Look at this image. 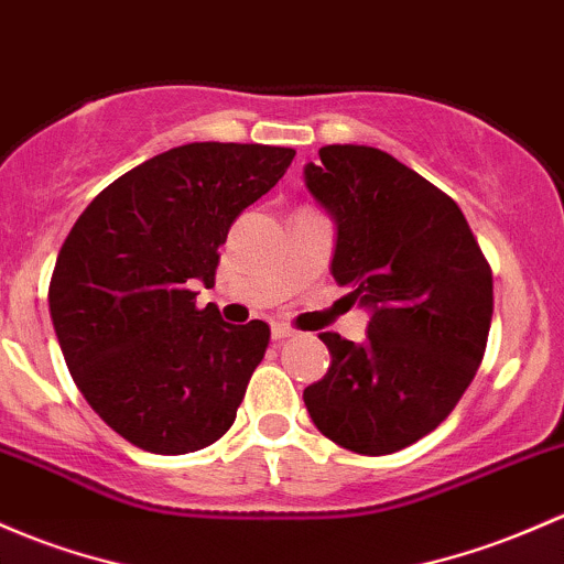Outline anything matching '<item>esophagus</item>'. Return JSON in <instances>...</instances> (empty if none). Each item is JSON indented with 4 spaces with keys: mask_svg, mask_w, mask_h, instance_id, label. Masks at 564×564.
Instances as JSON below:
<instances>
[{
    "mask_svg": "<svg viewBox=\"0 0 564 564\" xmlns=\"http://www.w3.org/2000/svg\"><path fill=\"white\" fill-rule=\"evenodd\" d=\"M289 337H294L292 327H286V324H272V340L283 343V340H289Z\"/></svg>",
    "mask_w": 564,
    "mask_h": 564,
    "instance_id": "34e87169",
    "label": "esophagus"
}]
</instances>
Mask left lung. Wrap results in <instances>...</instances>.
<instances>
[{
	"instance_id": "left-lung-1",
	"label": "left lung",
	"mask_w": 564,
	"mask_h": 564,
	"mask_svg": "<svg viewBox=\"0 0 564 564\" xmlns=\"http://www.w3.org/2000/svg\"><path fill=\"white\" fill-rule=\"evenodd\" d=\"M305 186L335 221L332 275L370 311L367 340L324 332L329 370L302 391L322 435L381 456L435 430L470 387L491 270L459 205L387 151L324 145Z\"/></svg>"
}]
</instances>
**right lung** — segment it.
Returning a JSON list of instances; mask_svg holds the SVG:
<instances>
[{"mask_svg": "<svg viewBox=\"0 0 564 564\" xmlns=\"http://www.w3.org/2000/svg\"><path fill=\"white\" fill-rule=\"evenodd\" d=\"M294 148L188 142L112 181L80 213L47 305L69 376L105 424L153 454H188L229 430L270 327L199 311L218 248L270 192Z\"/></svg>", "mask_w": 564, "mask_h": 564, "instance_id": "add662e5", "label": "right lung"}]
</instances>
